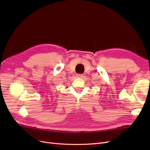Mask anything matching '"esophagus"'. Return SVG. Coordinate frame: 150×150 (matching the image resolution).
Instances as JSON below:
<instances>
[{
    "label": "esophagus",
    "instance_id": "esophagus-1",
    "mask_svg": "<svg viewBox=\"0 0 150 150\" xmlns=\"http://www.w3.org/2000/svg\"><path fill=\"white\" fill-rule=\"evenodd\" d=\"M83 74H77V78H82L83 77Z\"/></svg>",
    "mask_w": 150,
    "mask_h": 150
}]
</instances>
